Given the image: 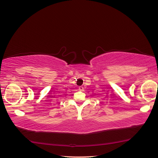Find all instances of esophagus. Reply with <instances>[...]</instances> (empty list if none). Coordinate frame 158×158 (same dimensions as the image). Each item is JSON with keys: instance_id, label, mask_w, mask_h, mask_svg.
<instances>
[{"instance_id": "1", "label": "esophagus", "mask_w": 158, "mask_h": 158, "mask_svg": "<svg viewBox=\"0 0 158 158\" xmlns=\"http://www.w3.org/2000/svg\"><path fill=\"white\" fill-rule=\"evenodd\" d=\"M79 91H83L84 90V88L83 86H79Z\"/></svg>"}]
</instances>
